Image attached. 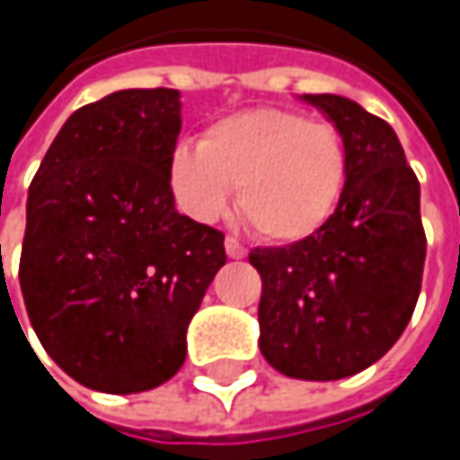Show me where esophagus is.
I'll return each instance as SVG.
<instances>
[{
  "instance_id": "esophagus-1",
  "label": "esophagus",
  "mask_w": 460,
  "mask_h": 460,
  "mask_svg": "<svg viewBox=\"0 0 460 460\" xmlns=\"http://www.w3.org/2000/svg\"><path fill=\"white\" fill-rule=\"evenodd\" d=\"M224 247H226V255L229 258H244L247 255V250H244V244L239 242V239H234V236H226V242H224Z\"/></svg>"
}]
</instances>
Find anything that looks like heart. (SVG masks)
<instances>
[{
	"instance_id": "1",
	"label": "heart",
	"mask_w": 460,
	"mask_h": 460,
	"mask_svg": "<svg viewBox=\"0 0 460 460\" xmlns=\"http://www.w3.org/2000/svg\"><path fill=\"white\" fill-rule=\"evenodd\" d=\"M236 186L242 218L269 242H301L332 218L346 186V143L330 122L290 109H247L170 154V189L197 221L218 218Z\"/></svg>"
}]
</instances>
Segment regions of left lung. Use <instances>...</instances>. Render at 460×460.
<instances>
[{"label":"left lung","instance_id":"8db88e82","mask_svg":"<svg viewBox=\"0 0 460 460\" xmlns=\"http://www.w3.org/2000/svg\"><path fill=\"white\" fill-rule=\"evenodd\" d=\"M346 143V186L332 218L288 247H255L263 279L261 354L282 376L338 381L378 362L420 293V186L392 125L343 95H298Z\"/></svg>","mask_w":460,"mask_h":460}]
</instances>
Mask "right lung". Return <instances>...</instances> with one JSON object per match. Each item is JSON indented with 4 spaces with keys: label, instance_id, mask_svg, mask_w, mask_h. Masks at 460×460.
Returning <instances> with one entry per match:
<instances>
[{
    "label": "right lung",
    "instance_id": "right-lung-1",
    "mask_svg": "<svg viewBox=\"0 0 460 460\" xmlns=\"http://www.w3.org/2000/svg\"><path fill=\"white\" fill-rule=\"evenodd\" d=\"M178 136V90H119L66 119L31 181L23 304L47 354L87 389L170 381L226 263L224 234L175 210Z\"/></svg>",
    "mask_w": 460,
    "mask_h": 460
}]
</instances>
